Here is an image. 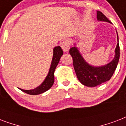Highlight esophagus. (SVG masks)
Returning <instances> with one entry per match:
<instances>
[{"mask_svg": "<svg viewBox=\"0 0 126 126\" xmlns=\"http://www.w3.org/2000/svg\"><path fill=\"white\" fill-rule=\"evenodd\" d=\"M61 47L64 52H68L70 49V43L68 40H65L61 43Z\"/></svg>", "mask_w": 126, "mask_h": 126, "instance_id": "1", "label": "esophagus"}]
</instances>
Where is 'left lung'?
I'll list each match as a JSON object with an SVG mask.
<instances>
[{"instance_id":"left-lung-1","label":"left lung","mask_w":126,"mask_h":126,"mask_svg":"<svg viewBox=\"0 0 126 126\" xmlns=\"http://www.w3.org/2000/svg\"><path fill=\"white\" fill-rule=\"evenodd\" d=\"M97 20L111 23L108 18L100 11H97ZM117 40L118 44L115 49L114 59L108 64L98 67L93 66L87 63L82 57V55L75 46V44L74 47L70 49L69 53L73 57L74 69L77 77L81 84L89 87H94L106 82L111 79L116 69L120 59V46L118 33Z\"/></svg>"}]
</instances>
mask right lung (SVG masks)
<instances>
[{"instance_id":"right-lung-1","label":"right lung","mask_w":126,"mask_h":126,"mask_svg":"<svg viewBox=\"0 0 126 126\" xmlns=\"http://www.w3.org/2000/svg\"><path fill=\"white\" fill-rule=\"evenodd\" d=\"M63 51L60 46H57L53 48V55L52 61L51 63L49 71L47 75L46 76L45 80L43 81L40 86L36 87L35 89H31V90H24L20 89L23 92L31 95H37L45 93L46 91H48L51 87L53 86L54 83V72L56 69V67L58 65L60 58L63 55Z\"/></svg>"}]
</instances>
